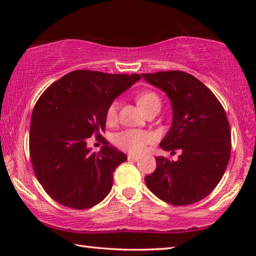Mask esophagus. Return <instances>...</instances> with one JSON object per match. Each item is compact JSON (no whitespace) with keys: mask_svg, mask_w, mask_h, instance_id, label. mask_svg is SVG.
Here are the masks:
<instances>
[{"mask_svg":"<svg viewBox=\"0 0 256 256\" xmlns=\"http://www.w3.org/2000/svg\"><path fill=\"white\" fill-rule=\"evenodd\" d=\"M128 159L131 160V162H138V157H136V156H134V154H128Z\"/></svg>","mask_w":256,"mask_h":256,"instance_id":"obj_1","label":"esophagus"}]
</instances>
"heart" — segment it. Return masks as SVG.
I'll return each mask as SVG.
<instances>
[{
  "label": "heart",
  "instance_id": "b5f03b06",
  "mask_svg": "<svg viewBox=\"0 0 256 256\" xmlns=\"http://www.w3.org/2000/svg\"><path fill=\"white\" fill-rule=\"evenodd\" d=\"M138 104L141 107V110L144 112H148L150 108H152L156 105H160V98L154 92H144L138 94ZM118 102H112L110 106L107 107L106 110V122L108 124H112L118 118ZM115 144L120 149L134 154H138L144 152L146 146L150 144L154 141V136L150 132L144 131V130L130 128L125 130L118 133L115 136Z\"/></svg>",
  "mask_w": 256,
  "mask_h": 256
}]
</instances>
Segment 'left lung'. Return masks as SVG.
Wrapping results in <instances>:
<instances>
[{
	"mask_svg": "<svg viewBox=\"0 0 256 256\" xmlns=\"http://www.w3.org/2000/svg\"><path fill=\"white\" fill-rule=\"evenodd\" d=\"M170 97L172 125L160 142L174 162L157 157V168L144 177L146 184L160 200L172 206L198 202L216 188L230 158V126L222 102L196 76L183 71L141 74Z\"/></svg>",
	"mask_w": 256,
	"mask_h": 256,
	"instance_id": "left-lung-1",
	"label": "left lung"
}]
</instances>
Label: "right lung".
<instances>
[{
	"mask_svg": "<svg viewBox=\"0 0 256 256\" xmlns=\"http://www.w3.org/2000/svg\"><path fill=\"white\" fill-rule=\"evenodd\" d=\"M140 79L136 73L76 70L38 98L30 123V158L42 188L60 204L89 209L110 193L112 172L126 156L105 138L98 152L86 148V141L92 136L100 140L107 107Z\"/></svg>",
	"mask_w": 256,
	"mask_h": 256,
	"instance_id": "add662e5",
	"label": "right lung"
}]
</instances>
